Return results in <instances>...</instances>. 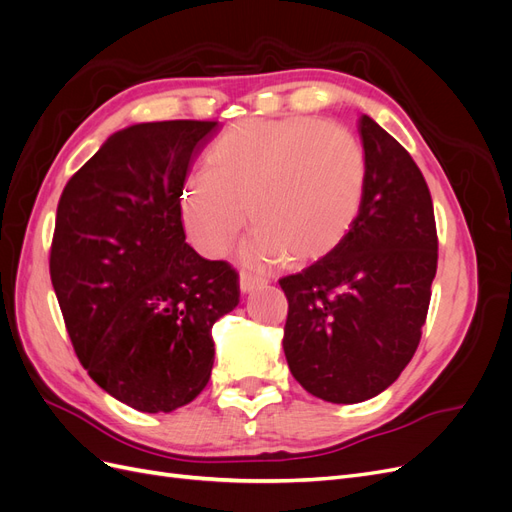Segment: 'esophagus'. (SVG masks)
<instances>
[{
	"instance_id": "esophagus-1",
	"label": "esophagus",
	"mask_w": 512,
	"mask_h": 512,
	"mask_svg": "<svg viewBox=\"0 0 512 512\" xmlns=\"http://www.w3.org/2000/svg\"><path fill=\"white\" fill-rule=\"evenodd\" d=\"M262 284H267V280H262V277H256V275H252V273H241V275H239V288H241L243 294L252 292L254 288H258V286H262Z\"/></svg>"
}]
</instances>
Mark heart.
Returning <instances> with one entry per match:
<instances>
[{
  "mask_svg": "<svg viewBox=\"0 0 512 512\" xmlns=\"http://www.w3.org/2000/svg\"><path fill=\"white\" fill-rule=\"evenodd\" d=\"M367 160L359 138L337 123L286 117L247 123L215 141L205 173L183 183L181 222L200 252L220 258L245 224L256 232L250 265H301L342 243L359 215Z\"/></svg>",
  "mask_w": 512,
  "mask_h": 512,
  "instance_id": "heart-1",
  "label": "heart"
}]
</instances>
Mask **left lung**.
<instances>
[{
	"mask_svg": "<svg viewBox=\"0 0 512 512\" xmlns=\"http://www.w3.org/2000/svg\"><path fill=\"white\" fill-rule=\"evenodd\" d=\"M367 160L359 215L335 250L282 277L284 354L307 393L331 404L376 397L410 363L438 269L425 177L410 153L361 115Z\"/></svg>",
	"mask_w": 512,
	"mask_h": 512,
	"instance_id": "1",
	"label": "left lung"
}]
</instances>
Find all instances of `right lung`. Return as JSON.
<instances>
[{
	"instance_id": "add662e5",
	"label": "right lung",
	"mask_w": 512,
	"mask_h": 512,
	"mask_svg": "<svg viewBox=\"0 0 512 512\" xmlns=\"http://www.w3.org/2000/svg\"><path fill=\"white\" fill-rule=\"evenodd\" d=\"M218 121L123 128L66 183L51 282L72 346L100 389L141 412H173L205 389L215 320L239 275L185 243L181 190Z\"/></svg>"
}]
</instances>
